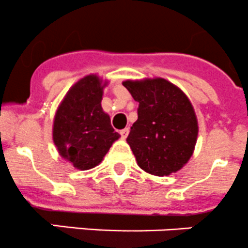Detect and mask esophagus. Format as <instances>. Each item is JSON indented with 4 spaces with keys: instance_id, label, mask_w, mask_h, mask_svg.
Returning a JSON list of instances; mask_svg holds the SVG:
<instances>
[{
    "instance_id": "esophagus-1",
    "label": "esophagus",
    "mask_w": 248,
    "mask_h": 248,
    "mask_svg": "<svg viewBox=\"0 0 248 248\" xmlns=\"http://www.w3.org/2000/svg\"><path fill=\"white\" fill-rule=\"evenodd\" d=\"M128 133H129V128H124V129H121V131H120V134H121V138L122 139H126L127 138V136H128Z\"/></svg>"
}]
</instances>
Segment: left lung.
Wrapping results in <instances>:
<instances>
[{
  "mask_svg": "<svg viewBox=\"0 0 248 248\" xmlns=\"http://www.w3.org/2000/svg\"><path fill=\"white\" fill-rule=\"evenodd\" d=\"M139 102L138 120L127 142L144 171L168 176L192 157L198 138V120L188 97L163 78L122 82Z\"/></svg>",
  "mask_w": 248,
  "mask_h": 248,
  "instance_id": "obj_1",
  "label": "left lung"
}]
</instances>
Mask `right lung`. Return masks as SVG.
Listing matches in <instances>:
<instances>
[{
	"mask_svg": "<svg viewBox=\"0 0 248 248\" xmlns=\"http://www.w3.org/2000/svg\"><path fill=\"white\" fill-rule=\"evenodd\" d=\"M108 80L90 74L77 81L60 103L52 124V140L60 156L79 170H89L103 161L120 134L102 108Z\"/></svg>",
	"mask_w": 248,
	"mask_h": 248,
	"instance_id": "obj_1",
	"label": "right lung"
}]
</instances>
